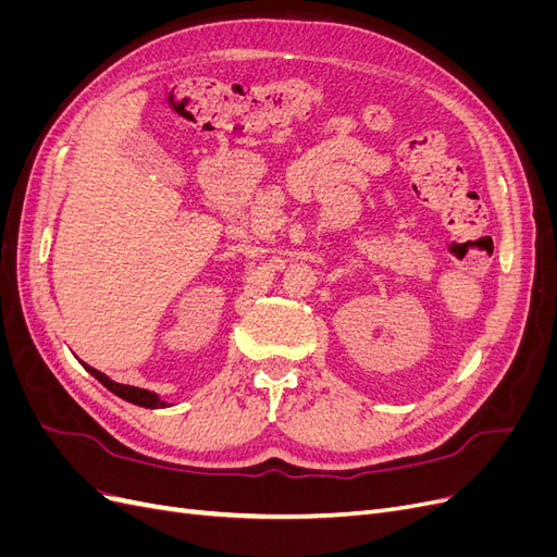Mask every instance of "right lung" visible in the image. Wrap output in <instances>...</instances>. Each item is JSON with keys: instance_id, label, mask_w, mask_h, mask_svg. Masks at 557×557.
I'll list each match as a JSON object with an SVG mask.
<instances>
[{"instance_id": "obj_1", "label": "right lung", "mask_w": 557, "mask_h": 557, "mask_svg": "<svg viewBox=\"0 0 557 557\" xmlns=\"http://www.w3.org/2000/svg\"><path fill=\"white\" fill-rule=\"evenodd\" d=\"M83 367H86L88 372H90L99 383L107 385L113 395L123 397L125 401H132V404H137V407H146V409H162V407H166V401H162L156 393L144 391V387H134V385L115 383V381H111L107 374L97 372V369H92V367H88V364H83Z\"/></svg>"}]
</instances>
